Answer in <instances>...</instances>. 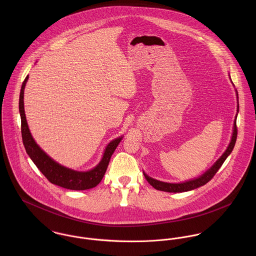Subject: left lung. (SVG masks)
Instances as JSON below:
<instances>
[{"label": "left lung", "instance_id": "8db88e82", "mask_svg": "<svg viewBox=\"0 0 256 256\" xmlns=\"http://www.w3.org/2000/svg\"><path fill=\"white\" fill-rule=\"evenodd\" d=\"M236 137H238V127H236V119L234 120V133H232V141H230V145L228 146V148L226 150V152L222 154V156L220 158L219 160L215 162V164L209 170H207L203 176H201L198 178H195L193 180H189V182H186L168 183L156 180L148 176L146 174H144V176H145L148 182L150 183L156 190L176 193V192H184V191H189V190L196 189V188H198V187H200L202 185H205L206 183L209 182L214 178V176L217 174V172L219 170L220 168L222 166V164H224V162L228 158V156L234 150V146L236 145Z\"/></svg>", "mask_w": 256, "mask_h": 256}]
</instances>
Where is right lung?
I'll return each mask as SVG.
<instances>
[{"label": "right lung", "instance_id": "obj_1", "mask_svg": "<svg viewBox=\"0 0 256 256\" xmlns=\"http://www.w3.org/2000/svg\"><path fill=\"white\" fill-rule=\"evenodd\" d=\"M28 78V76H26L22 82L18 104L22 119V137L28 154L36 164L38 170L43 174V176L53 184L71 190H86L96 187L104 178V176L110 164V158L114 152L116 146L120 143L122 137L110 142L104 150L100 162L90 172H76L57 164L39 148L30 132L24 108V90Z\"/></svg>", "mask_w": 256, "mask_h": 256}]
</instances>
